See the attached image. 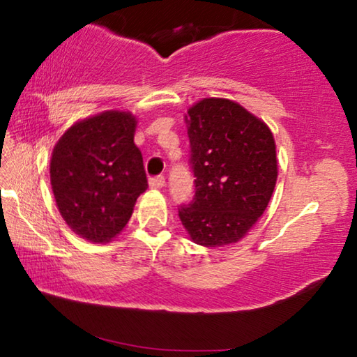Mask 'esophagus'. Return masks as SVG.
<instances>
[{"instance_id":"esophagus-1","label":"esophagus","mask_w":357,"mask_h":357,"mask_svg":"<svg viewBox=\"0 0 357 357\" xmlns=\"http://www.w3.org/2000/svg\"><path fill=\"white\" fill-rule=\"evenodd\" d=\"M165 185V178L162 175H158V177H151L149 178V187L151 188H162Z\"/></svg>"}]
</instances>
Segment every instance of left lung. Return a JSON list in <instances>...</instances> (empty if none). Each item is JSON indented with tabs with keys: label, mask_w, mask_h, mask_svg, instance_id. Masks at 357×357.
I'll return each instance as SVG.
<instances>
[{
	"label": "left lung",
	"mask_w": 357,
	"mask_h": 357,
	"mask_svg": "<svg viewBox=\"0 0 357 357\" xmlns=\"http://www.w3.org/2000/svg\"><path fill=\"white\" fill-rule=\"evenodd\" d=\"M193 202L178 208L192 241L203 247L236 243L255 226L278 178L276 144L265 121L229 99L199 100L185 115Z\"/></svg>",
	"instance_id": "obj_1"
}]
</instances>
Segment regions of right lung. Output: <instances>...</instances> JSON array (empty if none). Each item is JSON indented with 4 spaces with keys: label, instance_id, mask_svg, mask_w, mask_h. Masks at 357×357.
<instances>
[{
    "label": "right lung",
    "instance_id": "obj_1",
    "mask_svg": "<svg viewBox=\"0 0 357 357\" xmlns=\"http://www.w3.org/2000/svg\"><path fill=\"white\" fill-rule=\"evenodd\" d=\"M135 130L130 112H102L68 128L53 148L50 182L58 211L86 241L107 243L119 236L148 188Z\"/></svg>",
    "mask_w": 357,
    "mask_h": 357
}]
</instances>
